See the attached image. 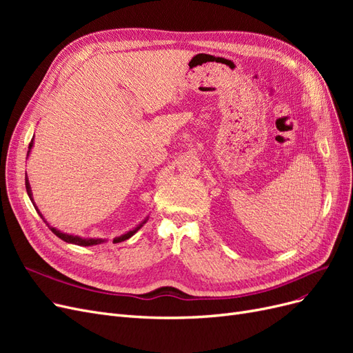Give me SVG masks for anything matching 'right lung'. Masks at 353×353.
Here are the masks:
<instances>
[{"label":"right lung","mask_w":353,"mask_h":353,"mask_svg":"<svg viewBox=\"0 0 353 353\" xmlns=\"http://www.w3.org/2000/svg\"><path fill=\"white\" fill-rule=\"evenodd\" d=\"M32 144H34V138H32L30 140V143H29V152H30V148H32ZM29 152H28V154H29ZM25 185H26V191H28V196L30 197V200H32V190H30V185H29V181H28V176H25ZM32 203H34V200H32ZM35 206V205H34ZM35 209H37V206H35ZM38 210V209H37ZM38 213H39V216L42 218V221H44L47 225H48V222L44 219V216L41 215V212L38 210ZM145 222V221H144ZM143 222V223H144ZM143 223L141 225H138L137 228H134L132 231H128L126 234H123V236H121V237H116L114 240H113V243H121V241H125V240H128L130 237H132L134 234L140 230L141 227H143ZM50 227V225H48ZM50 230L56 234V236L59 237V239H61L63 241H66V243H72V244H78V245H94V244H100V243H103L104 240H101V239H81V237H78V236H69V234H65V232H61V231H59V230H56L54 227H50Z\"/></svg>","instance_id":"1"}]
</instances>
